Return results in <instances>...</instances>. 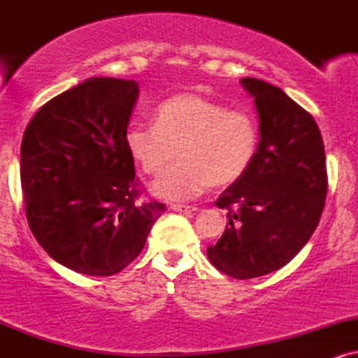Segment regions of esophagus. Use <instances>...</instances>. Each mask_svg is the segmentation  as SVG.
Returning a JSON list of instances; mask_svg holds the SVG:
<instances>
[{
  "label": "esophagus",
  "mask_w": 358,
  "mask_h": 358,
  "mask_svg": "<svg viewBox=\"0 0 358 358\" xmlns=\"http://www.w3.org/2000/svg\"><path fill=\"white\" fill-rule=\"evenodd\" d=\"M171 210L175 212H195L196 207H192V205H182V203H171Z\"/></svg>",
  "instance_id": "obj_1"
}]
</instances>
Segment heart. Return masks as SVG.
I'll list each match as a JSON object with an SVG mask.
<instances>
[{
	"label": "heart",
	"instance_id": "1",
	"mask_svg": "<svg viewBox=\"0 0 358 358\" xmlns=\"http://www.w3.org/2000/svg\"><path fill=\"white\" fill-rule=\"evenodd\" d=\"M259 122L250 110L229 109L199 94H178L156 108L155 124L133 122L124 143L150 176H159L180 155L182 162L153 185L155 195L188 200L213 185H232L249 171L259 150Z\"/></svg>",
	"mask_w": 358,
	"mask_h": 358
}]
</instances>
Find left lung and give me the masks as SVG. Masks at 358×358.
<instances>
[{"label":"left lung","instance_id":"1","mask_svg":"<svg viewBox=\"0 0 358 358\" xmlns=\"http://www.w3.org/2000/svg\"><path fill=\"white\" fill-rule=\"evenodd\" d=\"M259 113L252 166L217 199L229 224L208 261L236 279L281 269L305 248L322 217L328 190L323 138L313 116L279 87L241 80Z\"/></svg>","mask_w":358,"mask_h":358}]
</instances>
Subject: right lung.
Masks as SVG:
<instances>
[{
  "label": "right lung",
  "mask_w": 358,
  "mask_h": 358,
  "mask_svg": "<svg viewBox=\"0 0 358 358\" xmlns=\"http://www.w3.org/2000/svg\"><path fill=\"white\" fill-rule=\"evenodd\" d=\"M134 80L92 77L35 113L22 139L20 178L38 244L65 268L113 276L139 256L166 210L145 193L124 143Z\"/></svg>",
  "instance_id": "1"
}]
</instances>
